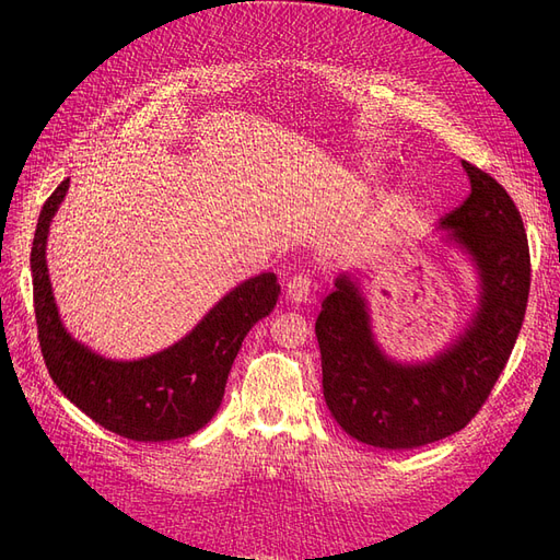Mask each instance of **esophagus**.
<instances>
[{
  "instance_id": "obj_1",
  "label": "esophagus",
  "mask_w": 560,
  "mask_h": 560,
  "mask_svg": "<svg viewBox=\"0 0 560 560\" xmlns=\"http://www.w3.org/2000/svg\"><path fill=\"white\" fill-rule=\"evenodd\" d=\"M311 278L308 276H294L290 282H287V301L292 303H306L311 296Z\"/></svg>"
}]
</instances>
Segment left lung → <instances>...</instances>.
I'll return each instance as SVG.
<instances>
[{
    "label": "left lung",
    "instance_id": "8db88e82",
    "mask_svg": "<svg viewBox=\"0 0 560 560\" xmlns=\"http://www.w3.org/2000/svg\"><path fill=\"white\" fill-rule=\"evenodd\" d=\"M463 167L471 194L439 226L477 268L479 306L446 350L411 364L387 358L371 331L366 299L346 273L322 301L315 334L325 401L362 444L401 451L460 432L514 350L530 292L523 219L502 184L467 161Z\"/></svg>",
    "mask_w": 560,
    "mask_h": 560
}]
</instances>
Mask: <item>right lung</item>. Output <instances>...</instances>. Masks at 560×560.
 <instances>
[{
  "mask_svg": "<svg viewBox=\"0 0 560 560\" xmlns=\"http://www.w3.org/2000/svg\"><path fill=\"white\" fill-rule=\"evenodd\" d=\"M70 189L65 179L44 202L30 268L39 346L50 378L97 425L132 442H171L206 428L224 397L247 331L276 308L273 273L254 276L222 299L182 341L140 360H107L65 329L50 290L46 241Z\"/></svg>",
  "mask_w": 560,
  "mask_h": 560,
  "instance_id": "1",
  "label": "right lung"
}]
</instances>
